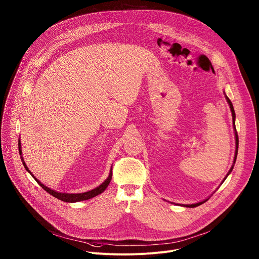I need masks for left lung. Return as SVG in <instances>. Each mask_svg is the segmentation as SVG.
Instances as JSON below:
<instances>
[{"mask_svg":"<svg viewBox=\"0 0 259 259\" xmlns=\"http://www.w3.org/2000/svg\"><path fill=\"white\" fill-rule=\"evenodd\" d=\"M226 99H227V101H228V103H229V105H230V107H231V112H232V116H233V125H234V129H235V137H236V153H235V159H234V164L236 163V159H237V155H238V147H239V137H238V133H237V130H236V125H235V119H236V114H235V109H234V106H233V103H232V101L230 100V98L226 95ZM233 168H234V165L231 167V169H230V171H229V173L227 174V176H226V178L224 179V181L227 179V177L230 175V173L233 171ZM223 181V182H224ZM209 199V198H208ZM208 199H206V200H204V201H202V202H199V203H196V204H191V205H182V206H186V207H190V208H194V207H198V206H200V205H202L203 203H205L206 201H208Z\"/></svg>","mask_w":259,"mask_h":259,"instance_id":"obj_1","label":"left lung"}]
</instances>
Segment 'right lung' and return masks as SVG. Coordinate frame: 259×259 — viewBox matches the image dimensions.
Instances as JSON below:
<instances>
[{"instance_id": "right-lung-1", "label": "right lung", "mask_w": 259, "mask_h": 259, "mask_svg": "<svg viewBox=\"0 0 259 259\" xmlns=\"http://www.w3.org/2000/svg\"><path fill=\"white\" fill-rule=\"evenodd\" d=\"M19 140H20V139H19ZM18 150H19V155H20V158H21V161H22V164H23L24 168L26 169V171H27L28 173H30V175L33 177V179L40 184V187H41L42 189H44L47 193H49L51 196H53V197L57 198V199H58V200H60V201L66 202V203H75V202H80V201L89 200V199H91V198H94V197H96L97 195H99V194L103 193V192L105 191V189L108 187V184H109L110 180H112V176H113V167L110 168V171H109L108 177H107V178H106V179H105V180L100 184L99 187L95 188L94 190H91V191H89V192L82 193V194H66V193H59V192L53 191V190H51V189L47 188L46 186H44V184H43L41 181H39L38 179H36V178L32 175V173L28 170L27 166L25 165V163H24V161H23L22 151H21V143H20V141H18Z\"/></svg>"}]
</instances>
